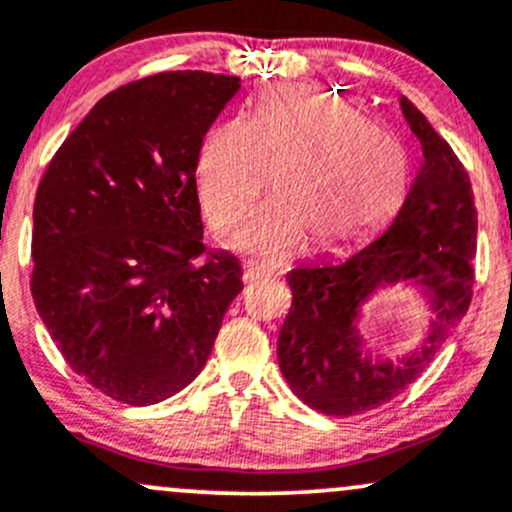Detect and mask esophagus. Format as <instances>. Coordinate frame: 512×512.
Returning a JSON list of instances; mask_svg holds the SVG:
<instances>
[{
    "mask_svg": "<svg viewBox=\"0 0 512 512\" xmlns=\"http://www.w3.org/2000/svg\"><path fill=\"white\" fill-rule=\"evenodd\" d=\"M260 279H265V272H260V269L247 267L243 272V282L245 284H255V282H260Z\"/></svg>",
    "mask_w": 512,
    "mask_h": 512,
    "instance_id": "esophagus-1",
    "label": "esophagus"
}]
</instances>
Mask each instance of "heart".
I'll return each mask as SVG.
<instances>
[{
  "label": "heart",
  "instance_id": "1",
  "mask_svg": "<svg viewBox=\"0 0 512 512\" xmlns=\"http://www.w3.org/2000/svg\"><path fill=\"white\" fill-rule=\"evenodd\" d=\"M272 172V196L233 245L286 260L306 243L335 252L369 238L401 209L413 177L406 145L347 99L311 84L262 94L245 121L213 126L196 153V192L211 228L245 221Z\"/></svg>",
  "mask_w": 512,
  "mask_h": 512
}]
</instances>
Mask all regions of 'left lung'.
Here are the masks:
<instances>
[{"mask_svg":"<svg viewBox=\"0 0 512 512\" xmlns=\"http://www.w3.org/2000/svg\"><path fill=\"white\" fill-rule=\"evenodd\" d=\"M423 145V167L396 221L347 260L301 265L286 274L291 308L277 357L286 384L313 411L345 418L384 406L423 374L474 296L476 206L462 160L430 121L401 99ZM413 281L431 294L438 318L429 340L398 363L358 352V303L384 283Z\"/></svg>","mask_w":512,"mask_h":512,"instance_id":"1","label":"left lung"}]
</instances>
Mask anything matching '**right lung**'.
<instances>
[{
	"label": "right lung",
	"instance_id": "1",
	"mask_svg": "<svg viewBox=\"0 0 512 512\" xmlns=\"http://www.w3.org/2000/svg\"><path fill=\"white\" fill-rule=\"evenodd\" d=\"M240 77L160 72L94 104L48 162L33 204L31 296L60 355L128 406L204 369L243 267L209 250L196 153Z\"/></svg>",
	"mask_w": 512,
	"mask_h": 512
}]
</instances>
